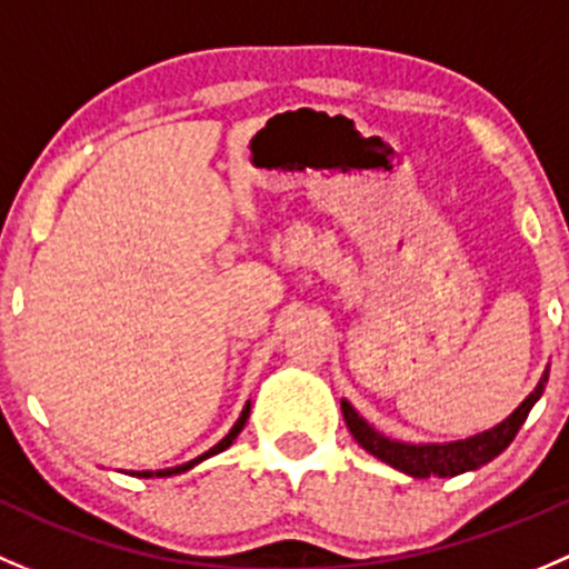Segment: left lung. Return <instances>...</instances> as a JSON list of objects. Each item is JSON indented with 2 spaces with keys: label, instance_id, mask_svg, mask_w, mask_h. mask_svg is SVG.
I'll use <instances>...</instances> for the list:
<instances>
[{
  "label": "left lung",
  "instance_id": "8db88e82",
  "mask_svg": "<svg viewBox=\"0 0 569 569\" xmlns=\"http://www.w3.org/2000/svg\"><path fill=\"white\" fill-rule=\"evenodd\" d=\"M548 383V370L542 372L540 383L535 386L529 397L515 408L507 419L499 421L490 430L477 432L471 438H462V441H449V443H408L397 441V438L383 436L380 430H375L365 416H359L348 400H342V416L345 425H348L350 436L356 438L361 449L372 455V458L383 460L386 466L397 468V471L408 473L413 479H430V477H458V473L477 471L479 466L499 458L503 449L512 443V438L518 436L520 425L526 421L535 402L540 400L542 391Z\"/></svg>",
  "mask_w": 569,
  "mask_h": 569
}]
</instances>
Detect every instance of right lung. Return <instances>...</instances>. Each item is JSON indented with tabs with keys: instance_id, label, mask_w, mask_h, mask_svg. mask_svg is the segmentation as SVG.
Masks as SVG:
<instances>
[{
	"instance_id": "obj_1",
	"label": "right lung",
	"mask_w": 569,
	"mask_h": 569,
	"mask_svg": "<svg viewBox=\"0 0 569 569\" xmlns=\"http://www.w3.org/2000/svg\"><path fill=\"white\" fill-rule=\"evenodd\" d=\"M249 411H251V402H246V406H243V411H241V416H238V421H236V425H232V430L227 432V436L221 438V441L216 443V447H210L208 452H204V455H199V458L189 460V462H183V466H174V468H161V471H131V477H142V479H150V477H178V473H186V471H191V468L199 466V462H202V460L213 458V455L224 452L227 447H232V441H236V438L241 436V430H243L246 419H249Z\"/></svg>"
}]
</instances>
